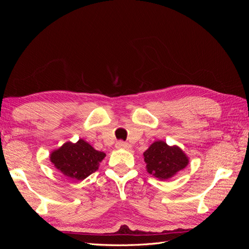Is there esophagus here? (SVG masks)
I'll return each instance as SVG.
<instances>
[{"mask_svg": "<svg viewBox=\"0 0 249 249\" xmlns=\"http://www.w3.org/2000/svg\"><path fill=\"white\" fill-rule=\"evenodd\" d=\"M115 147L118 149H129L130 148V144L129 143H126L124 141H117Z\"/></svg>", "mask_w": 249, "mask_h": 249, "instance_id": "1", "label": "esophagus"}]
</instances>
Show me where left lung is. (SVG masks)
I'll list each match as a JSON object with an SVG mask.
<instances>
[{"mask_svg":"<svg viewBox=\"0 0 249 249\" xmlns=\"http://www.w3.org/2000/svg\"><path fill=\"white\" fill-rule=\"evenodd\" d=\"M146 171L161 180L175 177L187 167L189 158L178 145H168L162 140L155 141L143 153Z\"/></svg>","mask_w":249,"mask_h":249,"instance_id":"8db88e82","label":"left lung"}]
</instances>
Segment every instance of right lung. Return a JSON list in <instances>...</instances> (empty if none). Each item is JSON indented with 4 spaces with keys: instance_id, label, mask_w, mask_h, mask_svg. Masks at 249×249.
I'll list each match as a JSON object with an SVG mask.
<instances>
[{
    "instance_id": "1",
    "label": "right lung",
    "mask_w": 249,
    "mask_h": 249,
    "mask_svg": "<svg viewBox=\"0 0 249 249\" xmlns=\"http://www.w3.org/2000/svg\"><path fill=\"white\" fill-rule=\"evenodd\" d=\"M106 154L96 150L88 142H65L50 154V161L63 176L73 180H83L99 169Z\"/></svg>"
}]
</instances>
